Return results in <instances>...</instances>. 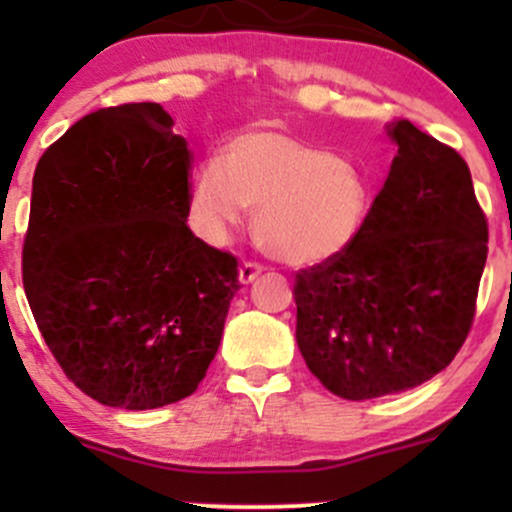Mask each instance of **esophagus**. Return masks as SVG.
I'll return each instance as SVG.
<instances>
[{"label":"esophagus","mask_w":512,"mask_h":512,"mask_svg":"<svg viewBox=\"0 0 512 512\" xmlns=\"http://www.w3.org/2000/svg\"><path fill=\"white\" fill-rule=\"evenodd\" d=\"M262 272H264L262 264H257V262H243V264H240V272H238L240 284H252V281H255L257 276H260Z\"/></svg>","instance_id":"34e87169"}]
</instances>
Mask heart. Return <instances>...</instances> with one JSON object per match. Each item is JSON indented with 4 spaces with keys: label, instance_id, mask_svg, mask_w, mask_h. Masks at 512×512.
Segmentation results:
<instances>
[{
    "label": "heart",
    "instance_id": "b5f03b06",
    "mask_svg": "<svg viewBox=\"0 0 512 512\" xmlns=\"http://www.w3.org/2000/svg\"><path fill=\"white\" fill-rule=\"evenodd\" d=\"M373 187L349 158L274 127H252L204 158L190 182V219L209 243H223L245 209H257L255 236L279 262L305 267L354 245Z\"/></svg>",
    "mask_w": 512,
    "mask_h": 512
}]
</instances>
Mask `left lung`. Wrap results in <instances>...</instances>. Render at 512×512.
Segmentation results:
<instances>
[{
  "instance_id": "1",
  "label": "left lung",
  "mask_w": 512,
  "mask_h": 512,
  "mask_svg": "<svg viewBox=\"0 0 512 512\" xmlns=\"http://www.w3.org/2000/svg\"><path fill=\"white\" fill-rule=\"evenodd\" d=\"M363 231L293 284L305 366L337 397L373 399L426 383L472 330L489 223L467 163L409 120Z\"/></svg>"
}]
</instances>
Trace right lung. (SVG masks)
Here are the masks:
<instances>
[{
    "instance_id": "add662e5",
    "label": "right lung",
    "mask_w": 512,
    "mask_h": 512,
    "mask_svg": "<svg viewBox=\"0 0 512 512\" xmlns=\"http://www.w3.org/2000/svg\"><path fill=\"white\" fill-rule=\"evenodd\" d=\"M190 168L158 103L81 117L35 168L23 289L64 375L108 407L192 395L219 351L238 260L185 223Z\"/></svg>"
}]
</instances>
